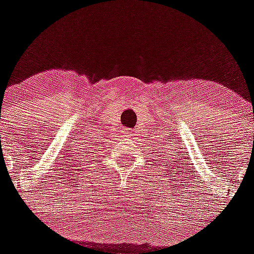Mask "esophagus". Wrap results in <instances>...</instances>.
Returning <instances> with one entry per match:
<instances>
[{"mask_svg":"<svg viewBox=\"0 0 254 254\" xmlns=\"http://www.w3.org/2000/svg\"><path fill=\"white\" fill-rule=\"evenodd\" d=\"M123 135L125 136V137H129V136H131V134H130V131L129 130H124V131H123Z\"/></svg>","mask_w":254,"mask_h":254,"instance_id":"obj_1","label":"esophagus"}]
</instances>
